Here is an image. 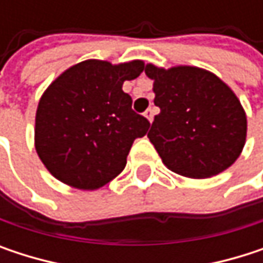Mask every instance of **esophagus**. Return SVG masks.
I'll return each instance as SVG.
<instances>
[{
    "label": "esophagus",
    "instance_id": "obj_1",
    "mask_svg": "<svg viewBox=\"0 0 263 263\" xmlns=\"http://www.w3.org/2000/svg\"><path fill=\"white\" fill-rule=\"evenodd\" d=\"M144 117L152 123L154 122V109L152 108H149V109H146V112H144Z\"/></svg>",
    "mask_w": 263,
    "mask_h": 263
}]
</instances>
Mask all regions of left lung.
<instances>
[{"label": "left lung", "mask_w": 263, "mask_h": 263, "mask_svg": "<svg viewBox=\"0 0 263 263\" xmlns=\"http://www.w3.org/2000/svg\"><path fill=\"white\" fill-rule=\"evenodd\" d=\"M154 103L160 108L147 137L163 163L189 178H209L230 167L247 137V117L236 94L198 67L169 70L147 64Z\"/></svg>", "instance_id": "left-lung-1"}]
</instances>
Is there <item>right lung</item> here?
<instances>
[{"instance_id": "1", "label": "right lung", "mask_w": 263, "mask_h": 263, "mask_svg": "<svg viewBox=\"0 0 263 263\" xmlns=\"http://www.w3.org/2000/svg\"><path fill=\"white\" fill-rule=\"evenodd\" d=\"M143 70L141 61L112 65L88 59L45 89L36 111L34 146L54 178L94 190L125 169L134 140L146 135L151 123L132 111L122 86Z\"/></svg>"}]
</instances>
